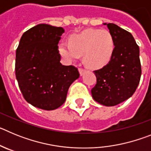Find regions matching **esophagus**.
Instances as JSON below:
<instances>
[{
	"label": "esophagus",
	"mask_w": 151,
	"mask_h": 151,
	"mask_svg": "<svg viewBox=\"0 0 151 151\" xmlns=\"http://www.w3.org/2000/svg\"><path fill=\"white\" fill-rule=\"evenodd\" d=\"M78 71H79L80 75H81V76H82V75L84 74V73H85L86 70H85V69H82V68H79V69H78Z\"/></svg>",
	"instance_id": "esophagus-1"
}]
</instances>
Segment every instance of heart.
Masks as SVG:
<instances>
[{"instance_id":"heart-1","label":"heart","mask_w":151,"mask_h":151,"mask_svg":"<svg viewBox=\"0 0 151 151\" xmlns=\"http://www.w3.org/2000/svg\"><path fill=\"white\" fill-rule=\"evenodd\" d=\"M115 48V41L111 33L105 29H88L69 38V44L62 43L59 53L66 61L78 60L83 54L86 66L98 69L109 63Z\"/></svg>"}]
</instances>
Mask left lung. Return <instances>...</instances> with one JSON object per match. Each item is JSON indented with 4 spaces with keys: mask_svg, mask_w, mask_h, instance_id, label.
<instances>
[{
    "mask_svg": "<svg viewBox=\"0 0 151 151\" xmlns=\"http://www.w3.org/2000/svg\"><path fill=\"white\" fill-rule=\"evenodd\" d=\"M107 26L115 41L110 62L94 71L97 84L91 89L92 97L106 106H113L132 96L141 76L139 47L132 35L116 24Z\"/></svg>",
    "mask_w": 151,
    "mask_h": 151,
    "instance_id": "left-lung-1",
    "label": "left lung"
}]
</instances>
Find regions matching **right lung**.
<instances>
[{"mask_svg":"<svg viewBox=\"0 0 151 151\" xmlns=\"http://www.w3.org/2000/svg\"><path fill=\"white\" fill-rule=\"evenodd\" d=\"M62 27L38 24L21 37L16 52V77L24 98L32 106L53 110L63 104L78 69L60 63Z\"/></svg>","mask_w":151,"mask_h":151,"instance_id":"obj_1","label":"right lung"}]
</instances>
